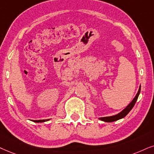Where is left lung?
<instances>
[{"label":"left lung","instance_id":"1","mask_svg":"<svg viewBox=\"0 0 154 154\" xmlns=\"http://www.w3.org/2000/svg\"><path fill=\"white\" fill-rule=\"evenodd\" d=\"M140 91H141V85H140L139 91H138L137 94H136V96L133 99V100L131 101V102L129 103V105L125 109H124L122 112L119 113V114H116V115L114 116H105V117H100L99 119L103 121V122H115V121H117L119 119H121L125 117V116L129 114V112L132 109V108L134 107V106L135 105L136 102H137L138 97H139V95L140 94Z\"/></svg>","mask_w":154,"mask_h":154}]
</instances>
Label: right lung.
Wrapping results in <instances>:
<instances>
[{
  "instance_id": "obj_1",
  "label": "right lung",
  "mask_w": 154,
  "mask_h": 154,
  "mask_svg": "<svg viewBox=\"0 0 154 154\" xmlns=\"http://www.w3.org/2000/svg\"><path fill=\"white\" fill-rule=\"evenodd\" d=\"M50 119H43V120H33L32 122H36V123H39V122H47V121H48Z\"/></svg>"
}]
</instances>
